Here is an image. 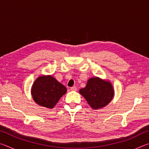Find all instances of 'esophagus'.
<instances>
[{
	"label": "esophagus",
	"instance_id": "34e87169",
	"mask_svg": "<svg viewBox=\"0 0 149 149\" xmlns=\"http://www.w3.org/2000/svg\"><path fill=\"white\" fill-rule=\"evenodd\" d=\"M70 90L71 91H77V87L74 86V87H72L70 88Z\"/></svg>",
	"mask_w": 149,
	"mask_h": 149
}]
</instances>
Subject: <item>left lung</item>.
<instances>
[{
  "label": "left lung",
  "mask_w": 149,
  "mask_h": 149,
  "mask_svg": "<svg viewBox=\"0 0 149 149\" xmlns=\"http://www.w3.org/2000/svg\"><path fill=\"white\" fill-rule=\"evenodd\" d=\"M79 93L93 109L107 106L112 100L114 93L110 83L99 77L89 79L86 86L81 89Z\"/></svg>",
  "instance_id": "left-lung-1"
}]
</instances>
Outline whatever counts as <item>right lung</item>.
I'll list each match as a JSON object with an SVG mask.
<instances>
[{"instance_id": "obj_1", "label": "right lung", "mask_w": 149, "mask_h": 149, "mask_svg": "<svg viewBox=\"0 0 149 149\" xmlns=\"http://www.w3.org/2000/svg\"><path fill=\"white\" fill-rule=\"evenodd\" d=\"M66 87L53 77L41 76L35 80L31 88L33 100L42 107L52 108L62 95L66 93Z\"/></svg>"}]
</instances>
